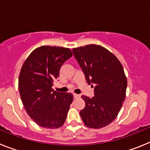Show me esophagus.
Segmentation results:
<instances>
[{
	"label": "esophagus",
	"mask_w": 150,
	"mask_h": 150,
	"mask_svg": "<svg viewBox=\"0 0 150 150\" xmlns=\"http://www.w3.org/2000/svg\"><path fill=\"white\" fill-rule=\"evenodd\" d=\"M73 96H74V98H75V99L79 98V97H80V95H79V94H76V93H74V94H73Z\"/></svg>",
	"instance_id": "obj_1"
}]
</instances>
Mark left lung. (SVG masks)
Segmentation results:
<instances>
[{
	"label": "left lung",
	"instance_id": "8db88e82",
	"mask_svg": "<svg viewBox=\"0 0 150 150\" xmlns=\"http://www.w3.org/2000/svg\"><path fill=\"white\" fill-rule=\"evenodd\" d=\"M72 51L88 84L95 85L94 97L81 96L85 107L81 110V117L90 128L106 127L116 118L125 99L127 81L123 66L112 53L100 45L89 44Z\"/></svg>",
	"mask_w": 150,
	"mask_h": 150
}]
</instances>
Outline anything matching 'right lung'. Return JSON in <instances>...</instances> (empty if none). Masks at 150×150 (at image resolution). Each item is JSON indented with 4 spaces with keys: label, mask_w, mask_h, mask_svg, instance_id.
<instances>
[{
    "label": "right lung",
    "mask_w": 150,
    "mask_h": 150,
    "mask_svg": "<svg viewBox=\"0 0 150 150\" xmlns=\"http://www.w3.org/2000/svg\"><path fill=\"white\" fill-rule=\"evenodd\" d=\"M72 56L69 48L41 46L25 60L19 76V91L27 113L45 128H59L66 121L73 95L52 88L62 64Z\"/></svg>",
    "instance_id": "add662e5"
}]
</instances>
